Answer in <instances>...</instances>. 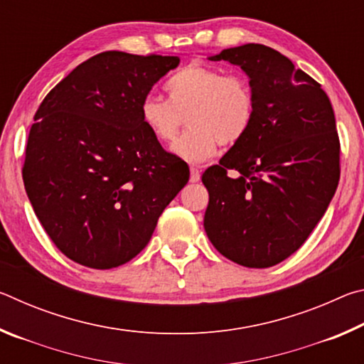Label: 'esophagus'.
I'll list each match as a JSON object with an SVG mask.
<instances>
[{
	"instance_id": "34e87169",
	"label": "esophagus",
	"mask_w": 364,
	"mask_h": 364,
	"mask_svg": "<svg viewBox=\"0 0 364 364\" xmlns=\"http://www.w3.org/2000/svg\"><path fill=\"white\" fill-rule=\"evenodd\" d=\"M199 180H200V171H199V168L193 165V167H191V181L197 183Z\"/></svg>"
}]
</instances>
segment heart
I'll list each match as a JSON object with an SVG mask.
<instances>
[{"label": "heart", "instance_id": "obj_1", "mask_svg": "<svg viewBox=\"0 0 364 364\" xmlns=\"http://www.w3.org/2000/svg\"><path fill=\"white\" fill-rule=\"evenodd\" d=\"M165 91L168 101L157 96L141 101V122L160 143H170L186 117L189 130L175 141L173 152L188 162L212 157L220 144L239 143L254 122L257 102L249 80L218 67H183L165 82Z\"/></svg>", "mask_w": 364, "mask_h": 364}]
</instances>
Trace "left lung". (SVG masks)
Returning a JSON list of instances; mask_svg holds the SVG:
<instances>
[{
    "instance_id": "left-lung-1",
    "label": "left lung",
    "mask_w": 364,
    "mask_h": 364,
    "mask_svg": "<svg viewBox=\"0 0 364 364\" xmlns=\"http://www.w3.org/2000/svg\"><path fill=\"white\" fill-rule=\"evenodd\" d=\"M210 60L241 65L257 107L247 134L202 175L205 232L231 262L273 267L304 245L337 189L334 110L321 85L273 48L249 43Z\"/></svg>"
}]
</instances>
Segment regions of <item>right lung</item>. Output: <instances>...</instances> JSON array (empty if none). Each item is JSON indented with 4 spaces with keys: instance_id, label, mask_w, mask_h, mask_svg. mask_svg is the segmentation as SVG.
<instances>
[{
    "instance_id": "1",
    "label": "right lung",
    "mask_w": 364,
    "mask_h": 364,
    "mask_svg": "<svg viewBox=\"0 0 364 364\" xmlns=\"http://www.w3.org/2000/svg\"><path fill=\"white\" fill-rule=\"evenodd\" d=\"M178 64L159 54H96L36 110L23 186L49 239L75 263L109 269L130 262L188 183V164L139 117L154 83Z\"/></svg>"
}]
</instances>
